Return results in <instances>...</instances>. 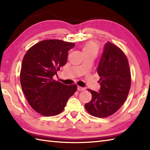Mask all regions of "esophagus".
<instances>
[{
    "label": "esophagus",
    "mask_w": 150,
    "mask_h": 150,
    "mask_svg": "<svg viewBox=\"0 0 150 150\" xmlns=\"http://www.w3.org/2000/svg\"><path fill=\"white\" fill-rule=\"evenodd\" d=\"M85 90L84 88H82V87H81V86H78L77 87V90L78 91H83Z\"/></svg>",
    "instance_id": "34e87169"
}]
</instances>
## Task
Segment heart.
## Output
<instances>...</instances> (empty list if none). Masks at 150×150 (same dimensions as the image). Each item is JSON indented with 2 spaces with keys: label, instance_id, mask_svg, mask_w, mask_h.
<instances>
[{
  "label": "heart",
  "instance_id": "heart-1",
  "mask_svg": "<svg viewBox=\"0 0 150 150\" xmlns=\"http://www.w3.org/2000/svg\"><path fill=\"white\" fill-rule=\"evenodd\" d=\"M99 50V45L93 40H89L86 42L82 46V52L84 54L88 53H96L97 54Z\"/></svg>",
  "mask_w": 150,
  "mask_h": 150
}]
</instances>
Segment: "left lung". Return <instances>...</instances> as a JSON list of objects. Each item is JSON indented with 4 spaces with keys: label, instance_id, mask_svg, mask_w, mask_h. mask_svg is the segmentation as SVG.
Returning a JSON list of instances; mask_svg holds the SVG:
<instances>
[{
    "label": "left lung",
    "instance_id": "left-lung-1",
    "mask_svg": "<svg viewBox=\"0 0 150 150\" xmlns=\"http://www.w3.org/2000/svg\"><path fill=\"white\" fill-rule=\"evenodd\" d=\"M99 92L91 90L92 98L85 109L92 116L105 118L120 109L128 97L132 78L128 59L122 50L110 42L105 44L97 68Z\"/></svg>",
    "mask_w": 150,
    "mask_h": 150
}]
</instances>
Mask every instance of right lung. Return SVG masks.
<instances>
[{
  "mask_svg": "<svg viewBox=\"0 0 150 150\" xmlns=\"http://www.w3.org/2000/svg\"><path fill=\"white\" fill-rule=\"evenodd\" d=\"M74 46L62 40H44L31 46L22 60V90L30 106L43 116L61 113L77 91L76 84L68 86L53 79L66 64L68 51Z\"/></svg>",
  "mask_w": 150,
  "mask_h": 150,
  "instance_id": "obj_1",
  "label": "right lung"
}]
</instances>
